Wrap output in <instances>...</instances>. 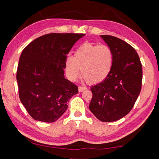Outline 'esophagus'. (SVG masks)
Returning a JSON list of instances; mask_svg holds the SVG:
<instances>
[{"label": "esophagus", "mask_w": 159, "mask_h": 159, "mask_svg": "<svg viewBox=\"0 0 159 159\" xmlns=\"http://www.w3.org/2000/svg\"><path fill=\"white\" fill-rule=\"evenodd\" d=\"M86 89H87V88L84 87V86H79V92H83V90H85Z\"/></svg>", "instance_id": "34e87169"}]
</instances>
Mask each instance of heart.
Segmentation results:
<instances>
[{"label": "heart", "instance_id": "obj_1", "mask_svg": "<svg viewBox=\"0 0 159 159\" xmlns=\"http://www.w3.org/2000/svg\"><path fill=\"white\" fill-rule=\"evenodd\" d=\"M113 63L114 52L109 46L85 43L76 50L74 57L69 56L66 58V71L69 79L75 80L81 70L83 80L96 84L108 76Z\"/></svg>", "mask_w": 159, "mask_h": 159}]
</instances>
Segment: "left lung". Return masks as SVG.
<instances>
[{
    "label": "left lung",
    "mask_w": 159,
    "mask_h": 159,
    "mask_svg": "<svg viewBox=\"0 0 159 159\" xmlns=\"http://www.w3.org/2000/svg\"><path fill=\"white\" fill-rule=\"evenodd\" d=\"M114 52L112 69L105 79L93 85L91 112L103 122H112L127 115L140 93L142 66L136 50L116 37L100 36Z\"/></svg>",
    "instance_id": "8db88e82"
}]
</instances>
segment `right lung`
<instances>
[{
    "mask_svg": "<svg viewBox=\"0 0 159 159\" xmlns=\"http://www.w3.org/2000/svg\"><path fill=\"white\" fill-rule=\"evenodd\" d=\"M83 34H49L30 43L19 60L20 101L36 120L55 122L68 107L78 87L64 77L66 55Z\"/></svg>",
    "mask_w": 159,
    "mask_h": 159,
    "instance_id": "1",
    "label": "right lung"
}]
</instances>
